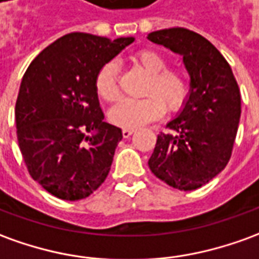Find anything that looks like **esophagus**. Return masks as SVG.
I'll return each instance as SVG.
<instances>
[{
  "label": "esophagus",
  "instance_id": "obj_1",
  "mask_svg": "<svg viewBox=\"0 0 259 259\" xmlns=\"http://www.w3.org/2000/svg\"><path fill=\"white\" fill-rule=\"evenodd\" d=\"M135 133V129H123L122 130V135H123L124 139H127V137H130V136Z\"/></svg>",
  "mask_w": 259,
  "mask_h": 259
}]
</instances>
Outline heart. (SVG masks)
<instances>
[{"label":"heart","mask_w":259,"mask_h":259,"mask_svg":"<svg viewBox=\"0 0 259 259\" xmlns=\"http://www.w3.org/2000/svg\"><path fill=\"white\" fill-rule=\"evenodd\" d=\"M133 61L148 77L142 99H120L108 112L112 123L135 129L155 120L164 115L165 108L169 112L180 111L189 95V84L185 74L177 68H165L167 59L157 50L143 49L133 54ZM95 91L104 101H115L119 97L117 67L108 61L95 75Z\"/></svg>","instance_id":"heart-1"}]
</instances>
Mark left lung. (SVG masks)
Returning a JSON list of instances; mask_svg holds the SVG:
<instances>
[{"label": "left lung", "mask_w": 259, "mask_h": 259, "mask_svg": "<svg viewBox=\"0 0 259 259\" xmlns=\"http://www.w3.org/2000/svg\"><path fill=\"white\" fill-rule=\"evenodd\" d=\"M147 39L182 56L191 77L184 108L167 123L171 133L157 137L148 167L169 186L193 191L230 160L241 115L240 90L229 63L199 33L169 28L151 32Z\"/></svg>", "instance_id": "1"}]
</instances>
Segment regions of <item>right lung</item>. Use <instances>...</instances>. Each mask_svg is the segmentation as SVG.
Returning <instances> with one entry per match:
<instances>
[{"instance_id":"add662e5","label":"right lung","mask_w":259,"mask_h":259,"mask_svg":"<svg viewBox=\"0 0 259 259\" xmlns=\"http://www.w3.org/2000/svg\"><path fill=\"white\" fill-rule=\"evenodd\" d=\"M135 37L74 32L36 56L15 106L16 136L30 177L63 200L90 196L106 180L122 130L104 122L95 75Z\"/></svg>"}]
</instances>
